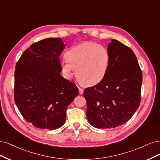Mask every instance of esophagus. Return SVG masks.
Returning <instances> with one entry per match:
<instances>
[{
  "label": "esophagus",
  "instance_id": "esophagus-1",
  "mask_svg": "<svg viewBox=\"0 0 160 160\" xmlns=\"http://www.w3.org/2000/svg\"><path fill=\"white\" fill-rule=\"evenodd\" d=\"M78 90H79V94H83V92H84V90L83 89L80 88H78Z\"/></svg>",
  "mask_w": 160,
  "mask_h": 160
}]
</instances>
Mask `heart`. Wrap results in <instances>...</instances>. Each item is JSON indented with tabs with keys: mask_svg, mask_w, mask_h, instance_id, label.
I'll use <instances>...</instances> for the list:
<instances>
[{
	"mask_svg": "<svg viewBox=\"0 0 160 160\" xmlns=\"http://www.w3.org/2000/svg\"><path fill=\"white\" fill-rule=\"evenodd\" d=\"M65 58L60 64L65 78L70 79L75 70L77 80L86 86H94L104 79L110 64L107 48L92 42L73 46L66 52Z\"/></svg>",
	"mask_w": 160,
	"mask_h": 160,
	"instance_id": "heart-1",
	"label": "heart"
}]
</instances>
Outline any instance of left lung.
<instances>
[{
  "label": "left lung",
  "mask_w": 160,
  "mask_h": 160,
  "mask_svg": "<svg viewBox=\"0 0 160 160\" xmlns=\"http://www.w3.org/2000/svg\"><path fill=\"white\" fill-rule=\"evenodd\" d=\"M108 50L110 64L104 78L84 92L88 120L102 129L115 128L130 119L140 106L142 84V71L132 49L112 39Z\"/></svg>",
  "instance_id": "8db88e82"
}]
</instances>
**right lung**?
I'll list each match as a JSON object with an SVG mask.
<instances>
[{"mask_svg": "<svg viewBox=\"0 0 160 160\" xmlns=\"http://www.w3.org/2000/svg\"><path fill=\"white\" fill-rule=\"evenodd\" d=\"M60 38L32 44L20 56L14 73V101L23 118L40 129L56 130L66 120V109L78 95L75 84L60 75Z\"/></svg>", "mask_w": 160, "mask_h": 160, "instance_id": "obj_1", "label": "right lung"}]
</instances>
